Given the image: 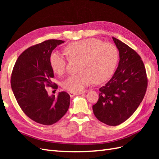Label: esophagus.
<instances>
[{"label":"esophagus","instance_id":"1","mask_svg":"<svg viewBox=\"0 0 159 159\" xmlns=\"http://www.w3.org/2000/svg\"><path fill=\"white\" fill-rule=\"evenodd\" d=\"M85 93V92H79V93H74V92H69V94L70 96H75V95H80V94H83Z\"/></svg>","mask_w":159,"mask_h":159}]
</instances>
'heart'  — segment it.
Segmentation results:
<instances>
[{
  "mask_svg": "<svg viewBox=\"0 0 159 159\" xmlns=\"http://www.w3.org/2000/svg\"><path fill=\"white\" fill-rule=\"evenodd\" d=\"M64 51L70 59H80V72L69 76L62 85L66 90L74 93L83 92L93 81H107L114 74L119 61L116 46L96 38L73 42L65 47ZM49 61L54 72L59 76L65 73L67 62L63 56L53 52Z\"/></svg>",
  "mask_w": 159,
  "mask_h": 159,
  "instance_id": "heart-1",
  "label": "heart"
}]
</instances>
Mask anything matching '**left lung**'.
<instances>
[{
  "instance_id": "left-lung-1",
  "label": "left lung",
  "mask_w": 159,
  "mask_h": 159,
  "mask_svg": "<svg viewBox=\"0 0 159 159\" xmlns=\"http://www.w3.org/2000/svg\"><path fill=\"white\" fill-rule=\"evenodd\" d=\"M113 39L119 50V64L109 81L99 89L98 100L92 108L101 122L117 126L128 120L142 102L148 78L137 52L116 38Z\"/></svg>"
}]
</instances>
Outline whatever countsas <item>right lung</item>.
I'll list each match as a JSON object with an SVG mask.
<instances>
[{"label": "right lung", "instance_id": "obj_1", "mask_svg": "<svg viewBox=\"0 0 159 159\" xmlns=\"http://www.w3.org/2000/svg\"><path fill=\"white\" fill-rule=\"evenodd\" d=\"M64 41L48 39L25 50L17 59L11 77V86L19 106L30 119L43 125L58 121L68 110L70 96L66 92L57 97L48 96L46 87L57 89L52 82L53 70L50 56Z\"/></svg>", "mask_w": 159, "mask_h": 159}]
</instances>
